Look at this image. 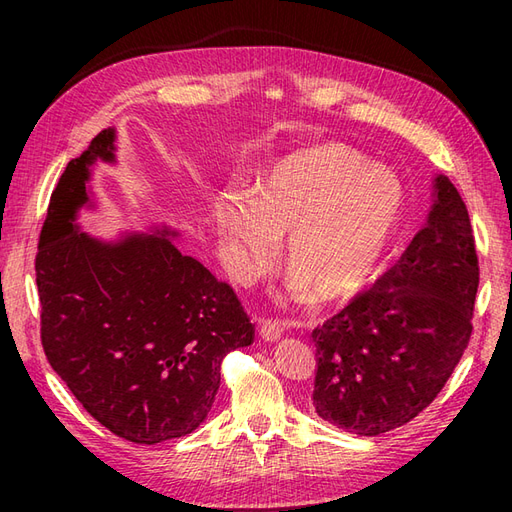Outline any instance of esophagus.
I'll return each mask as SVG.
<instances>
[{"label": "esophagus", "instance_id": "obj_1", "mask_svg": "<svg viewBox=\"0 0 512 512\" xmlns=\"http://www.w3.org/2000/svg\"><path fill=\"white\" fill-rule=\"evenodd\" d=\"M258 333L262 339H265V342H277V339L284 335V327L275 320H262Z\"/></svg>", "mask_w": 512, "mask_h": 512}]
</instances>
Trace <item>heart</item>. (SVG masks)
Instances as JSON below:
<instances>
[{"label":"heart","mask_w":512,"mask_h":512,"mask_svg":"<svg viewBox=\"0 0 512 512\" xmlns=\"http://www.w3.org/2000/svg\"><path fill=\"white\" fill-rule=\"evenodd\" d=\"M401 205L404 190L393 173L327 143L277 162L256 194L222 192L213 215L237 282L267 273L288 235L292 292H312L316 301L331 303L350 299L367 284L389 247Z\"/></svg>","instance_id":"b5f03b06"}]
</instances>
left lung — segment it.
<instances>
[{
  "label": "left lung",
  "mask_w": 512,
  "mask_h": 512,
  "mask_svg": "<svg viewBox=\"0 0 512 512\" xmlns=\"http://www.w3.org/2000/svg\"><path fill=\"white\" fill-rule=\"evenodd\" d=\"M478 258L451 179L406 252L369 290L314 329V410L356 436L410 423L438 397L472 335Z\"/></svg>",
  "instance_id": "8db88e82"
}]
</instances>
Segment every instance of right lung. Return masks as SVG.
<instances>
[{
  "label": "right lung",
  "mask_w": 512,
  "mask_h": 512,
  "mask_svg": "<svg viewBox=\"0 0 512 512\" xmlns=\"http://www.w3.org/2000/svg\"><path fill=\"white\" fill-rule=\"evenodd\" d=\"M96 160L115 162L102 130L68 162L51 196L36 254L42 348L57 376L100 425L134 444L192 433L220 389L224 356L254 342L226 282L179 252V232H123L106 241L76 215L94 207Z\"/></svg>",
  "instance_id": "right-lung-1"
}]
</instances>
